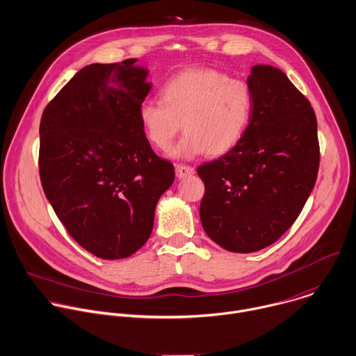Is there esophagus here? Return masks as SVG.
<instances>
[{"label":"esophagus","instance_id":"34e87169","mask_svg":"<svg viewBox=\"0 0 356 356\" xmlns=\"http://www.w3.org/2000/svg\"><path fill=\"white\" fill-rule=\"evenodd\" d=\"M194 173H195V170H194V168H191V166L176 165V176H177L179 179H184V177L191 176V175H194Z\"/></svg>","mask_w":356,"mask_h":356}]
</instances>
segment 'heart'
Here are the masks:
<instances>
[{
    "instance_id": "1",
    "label": "heart",
    "mask_w": 356,
    "mask_h": 356,
    "mask_svg": "<svg viewBox=\"0 0 356 356\" xmlns=\"http://www.w3.org/2000/svg\"><path fill=\"white\" fill-rule=\"evenodd\" d=\"M253 110V93L242 79H230L212 68H194L170 78L162 88V102L140 107L145 136L166 151L181 130L186 136L172 156L191 159L207 152L219 156L243 137Z\"/></svg>"
}]
</instances>
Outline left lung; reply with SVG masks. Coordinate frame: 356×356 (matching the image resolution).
Here are the masks:
<instances>
[{"instance_id": "1", "label": "left lung", "mask_w": 356, "mask_h": 356, "mask_svg": "<svg viewBox=\"0 0 356 356\" xmlns=\"http://www.w3.org/2000/svg\"><path fill=\"white\" fill-rule=\"evenodd\" d=\"M249 126L233 149L197 169L202 227L227 252L253 253L293 225L317 179L320 148L310 102L273 65H254Z\"/></svg>"}]
</instances>
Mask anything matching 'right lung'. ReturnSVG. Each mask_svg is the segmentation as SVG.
<instances>
[{
    "instance_id": "obj_1",
    "label": "right lung",
    "mask_w": 356,
    "mask_h": 356,
    "mask_svg": "<svg viewBox=\"0 0 356 356\" xmlns=\"http://www.w3.org/2000/svg\"><path fill=\"white\" fill-rule=\"evenodd\" d=\"M137 58L90 64L46 106L39 172L71 238L104 260L126 259L149 239L175 168L151 148L140 107L152 83Z\"/></svg>"
}]
</instances>
